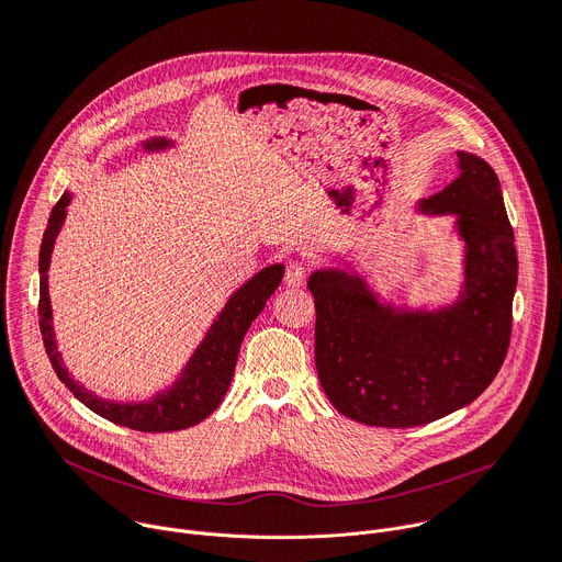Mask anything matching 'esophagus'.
I'll use <instances>...</instances> for the list:
<instances>
[{
  "label": "esophagus",
  "instance_id": "34e87169",
  "mask_svg": "<svg viewBox=\"0 0 562 562\" xmlns=\"http://www.w3.org/2000/svg\"><path fill=\"white\" fill-rule=\"evenodd\" d=\"M304 280H306V267L300 260H291L284 271V284L291 289H297L304 284Z\"/></svg>",
  "mask_w": 562,
  "mask_h": 562
}]
</instances>
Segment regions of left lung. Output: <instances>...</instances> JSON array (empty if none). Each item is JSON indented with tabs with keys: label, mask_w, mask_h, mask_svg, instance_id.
<instances>
[{
	"label": "left lung",
	"mask_w": 562,
	"mask_h": 562,
	"mask_svg": "<svg viewBox=\"0 0 562 562\" xmlns=\"http://www.w3.org/2000/svg\"><path fill=\"white\" fill-rule=\"evenodd\" d=\"M420 211L456 215L464 282L453 304L393 306L347 269L308 278L319 384L342 416L362 425L418 427L467 407L509 349L518 256L498 176L483 157L458 150V178Z\"/></svg>",
	"instance_id": "8db88e82"
}]
</instances>
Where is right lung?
I'll list each match as a JSON object with an SVG mask.
<instances>
[{"label":"right lung","instance_id":"add662e5","mask_svg":"<svg viewBox=\"0 0 562 562\" xmlns=\"http://www.w3.org/2000/svg\"><path fill=\"white\" fill-rule=\"evenodd\" d=\"M171 144L173 142H167L165 137H153V139H146L142 148L162 150V148H169ZM70 200L72 195L66 191L59 198V202L53 206L48 226L44 231L42 249H40V329H42L48 360L57 378L70 389V393L79 400V403L87 405L91 412H95L98 416L115 425H122L135 431H148V434L180 431L202 423L206 416H211L217 409L222 397L226 395L228 384L233 380L239 345H243L245 334L249 331L251 323L265 308L267 300L280 286L284 267L271 265L262 269L228 297L217 319L206 331L204 340L193 351L187 367L182 369L180 378L169 389L155 393L150 400H144V403H115V400L100 397L98 393L89 391L85 384L72 380L68 369L64 367L61 353L57 351V342H55L53 308L48 297V267H50V254L55 247V239L66 220V206L70 204Z\"/></svg>","mask_w":562,"mask_h":562}]
</instances>
